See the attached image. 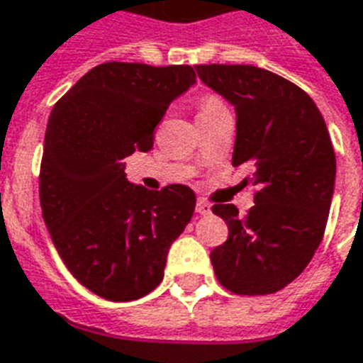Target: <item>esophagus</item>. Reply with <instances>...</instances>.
<instances>
[{
  "label": "esophagus",
  "instance_id": "34e87169",
  "mask_svg": "<svg viewBox=\"0 0 363 363\" xmlns=\"http://www.w3.org/2000/svg\"><path fill=\"white\" fill-rule=\"evenodd\" d=\"M196 213H201V216H208V213L212 212V210H210V204H208L206 201H202V199H199V201H196Z\"/></svg>",
  "mask_w": 363,
  "mask_h": 363
}]
</instances>
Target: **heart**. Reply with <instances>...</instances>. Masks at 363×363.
<instances>
[{
    "mask_svg": "<svg viewBox=\"0 0 363 363\" xmlns=\"http://www.w3.org/2000/svg\"><path fill=\"white\" fill-rule=\"evenodd\" d=\"M225 108V104L223 100L218 96H204L199 102V109H196V119L199 117H208V115L218 113V111H223Z\"/></svg>",
    "mask_w": 363,
    "mask_h": 363,
    "instance_id": "obj_1",
    "label": "heart"
}]
</instances>
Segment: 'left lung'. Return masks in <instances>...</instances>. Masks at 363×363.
<instances>
[{
	"label": "left lung",
	"mask_w": 363,
	"mask_h": 363,
	"mask_svg": "<svg viewBox=\"0 0 363 363\" xmlns=\"http://www.w3.org/2000/svg\"><path fill=\"white\" fill-rule=\"evenodd\" d=\"M237 113L233 167L252 164L254 206L213 204L229 237L212 250L213 272L237 296H267L296 280L324 237L335 187V151L313 98L255 66H196ZM246 182V179H244Z\"/></svg>",
	"instance_id": "8db88e82"
}]
</instances>
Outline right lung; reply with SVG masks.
Wrapping results in <instances>:
<instances>
[{
    "mask_svg": "<svg viewBox=\"0 0 363 363\" xmlns=\"http://www.w3.org/2000/svg\"><path fill=\"white\" fill-rule=\"evenodd\" d=\"M195 79L191 66L106 62L50 111L39 172L45 225L67 271L104 299L153 291L195 212L187 185L150 191L125 174L126 157L153 147L155 126Z\"/></svg>",
    "mask_w": 363,
    "mask_h": 363,
    "instance_id": "obj_1",
    "label": "right lung"
}]
</instances>
